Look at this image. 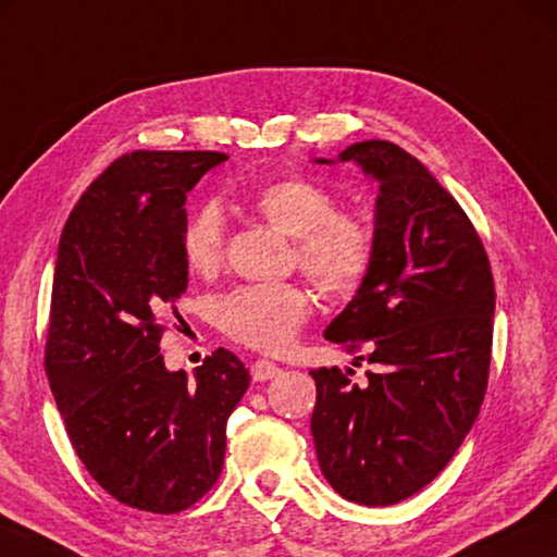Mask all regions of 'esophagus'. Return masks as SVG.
<instances>
[{
    "label": "esophagus",
    "mask_w": 557,
    "mask_h": 557,
    "mask_svg": "<svg viewBox=\"0 0 557 557\" xmlns=\"http://www.w3.org/2000/svg\"><path fill=\"white\" fill-rule=\"evenodd\" d=\"M280 372H282V368L275 366V362H270V360H256V362H252V368H250V375L256 382H265V380L277 377Z\"/></svg>",
    "instance_id": "obj_1"
}]
</instances>
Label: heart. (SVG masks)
Wrapping results in <instances>:
<instances>
[{
  "instance_id": "1",
  "label": "heart",
  "mask_w": 557,
  "mask_h": 557,
  "mask_svg": "<svg viewBox=\"0 0 557 557\" xmlns=\"http://www.w3.org/2000/svg\"><path fill=\"white\" fill-rule=\"evenodd\" d=\"M250 207L272 228L295 238L299 268L321 292L346 297L360 287L372 265L375 238L366 221L338 214L331 191L301 175L262 182ZM182 252L191 272L214 275L226 252V219L216 201L201 205L182 231ZM311 311L299 285H262L231 292L219 301V326L250 348L277 352L295 341Z\"/></svg>"
}]
</instances>
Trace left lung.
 <instances>
[{
    "label": "left lung",
    "instance_id": "left-lung-1",
    "mask_svg": "<svg viewBox=\"0 0 557 557\" xmlns=\"http://www.w3.org/2000/svg\"><path fill=\"white\" fill-rule=\"evenodd\" d=\"M317 163H356L380 191L372 265L323 331L348 350L366 348L375 372L358 387L352 370H311V436L343 499L387 507L426 487L478 419L492 358V270L468 214L404 148L360 140Z\"/></svg>",
    "mask_w": 557,
    "mask_h": 557
}]
</instances>
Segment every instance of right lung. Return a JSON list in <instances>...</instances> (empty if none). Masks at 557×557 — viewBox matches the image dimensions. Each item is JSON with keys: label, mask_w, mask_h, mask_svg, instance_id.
Returning a JSON list of instances; mask_svg holds the SVG:
<instances>
[{"label": "right lung", "mask_w": 557, "mask_h": 557, "mask_svg": "<svg viewBox=\"0 0 557 557\" xmlns=\"http://www.w3.org/2000/svg\"><path fill=\"white\" fill-rule=\"evenodd\" d=\"M214 150H136L77 201L58 244L46 372L70 443L121 504L175 513L214 487L226 421L250 375L219 348L195 380L170 372L160 333L187 289L185 201Z\"/></svg>", "instance_id": "add662e5"}]
</instances>
